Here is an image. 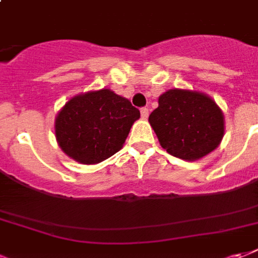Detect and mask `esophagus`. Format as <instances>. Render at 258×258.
<instances>
[{"mask_svg":"<svg viewBox=\"0 0 258 258\" xmlns=\"http://www.w3.org/2000/svg\"><path fill=\"white\" fill-rule=\"evenodd\" d=\"M140 112H142V118H144V119H147L148 108H146V107H144V108H142V110H140Z\"/></svg>","mask_w":258,"mask_h":258,"instance_id":"1","label":"esophagus"}]
</instances>
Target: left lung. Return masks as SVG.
I'll return each mask as SVG.
<instances>
[{
  "instance_id": "1",
  "label": "left lung",
  "mask_w": 258,
  "mask_h": 258,
  "mask_svg": "<svg viewBox=\"0 0 258 258\" xmlns=\"http://www.w3.org/2000/svg\"><path fill=\"white\" fill-rule=\"evenodd\" d=\"M159 144L173 157L197 161L219 147L224 115L216 101L197 90L170 89L148 116Z\"/></svg>"
}]
</instances>
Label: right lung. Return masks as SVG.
Masks as SVG:
<instances>
[{
    "mask_svg": "<svg viewBox=\"0 0 258 258\" xmlns=\"http://www.w3.org/2000/svg\"><path fill=\"white\" fill-rule=\"evenodd\" d=\"M140 111L110 89L71 97L54 119L60 148L74 161L93 165L112 157L126 140Z\"/></svg>",
    "mask_w": 258,
    "mask_h": 258,
    "instance_id": "1",
    "label": "right lung"
}]
</instances>
